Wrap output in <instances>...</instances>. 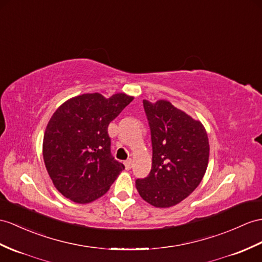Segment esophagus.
I'll use <instances>...</instances> for the list:
<instances>
[{
  "instance_id": "esophagus-1",
  "label": "esophagus",
  "mask_w": 262,
  "mask_h": 262,
  "mask_svg": "<svg viewBox=\"0 0 262 262\" xmlns=\"http://www.w3.org/2000/svg\"><path fill=\"white\" fill-rule=\"evenodd\" d=\"M124 167L126 170H130L132 168V159H127L124 161Z\"/></svg>"
}]
</instances>
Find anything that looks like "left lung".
<instances>
[{"label": "left lung", "mask_w": 262, "mask_h": 262, "mask_svg": "<svg viewBox=\"0 0 262 262\" xmlns=\"http://www.w3.org/2000/svg\"><path fill=\"white\" fill-rule=\"evenodd\" d=\"M152 142L149 176L137 179L143 200L157 208L176 206L193 192L206 173L209 140L199 121L177 109L169 101L143 100Z\"/></svg>", "instance_id": "obj_1"}]
</instances>
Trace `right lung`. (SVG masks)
I'll list each match as a JSON object with an SVG mask.
<instances>
[{
	"mask_svg": "<svg viewBox=\"0 0 262 262\" xmlns=\"http://www.w3.org/2000/svg\"><path fill=\"white\" fill-rule=\"evenodd\" d=\"M133 100L124 93L105 99L86 93L70 99L50 119L43 159L55 188L78 203L103 195L124 165L111 155L107 126Z\"/></svg>",
	"mask_w": 262,
	"mask_h": 262,
	"instance_id": "1",
	"label": "right lung"
}]
</instances>
